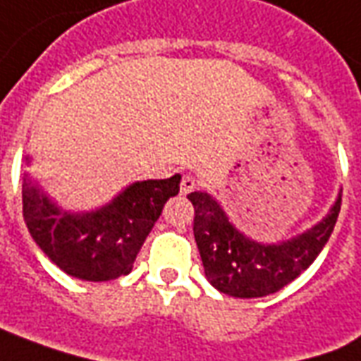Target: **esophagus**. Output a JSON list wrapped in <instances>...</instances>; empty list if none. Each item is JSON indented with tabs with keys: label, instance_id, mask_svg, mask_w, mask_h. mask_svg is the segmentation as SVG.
<instances>
[{
	"label": "esophagus",
	"instance_id": "1",
	"mask_svg": "<svg viewBox=\"0 0 361 361\" xmlns=\"http://www.w3.org/2000/svg\"><path fill=\"white\" fill-rule=\"evenodd\" d=\"M196 188V178L190 175L183 176V180H180V194L186 196V194H190Z\"/></svg>",
	"mask_w": 361,
	"mask_h": 361
}]
</instances>
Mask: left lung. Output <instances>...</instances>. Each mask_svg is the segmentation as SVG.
<instances>
[{"instance_id":"1","label":"left lung","mask_w":361,"mask_h":361,"mask_svg":"<svg viewBox=\"0 0 361 361\" xmlns=\"http://www.w3.org/2000/svg\"><path fill=\"white\" fill-rule=\"evenodd\" d=\"M188 200L208 282L231 298L250 299L276 293L313 264L334 229L342 192L319 224L280 243H258L241 233L212 194L196 190Z\"/></svg>"}]
</instances>
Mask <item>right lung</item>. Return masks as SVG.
Listing matches in <instances>:
<instances>
[{"label": "right lung", "mask_w": 361, "mask_h": 361, "mask_svg": "<svg viewBox=\"0 0 361 361\" xmlns=\"http://www.w3.org/2000/svg\"><path fill=\"white\" fill-rule=\"evenodd\" d=\"M178 185L180 175L137 180L101 208L70 212L25 175L23 217L30 237L60 270L87 282H109L132 272L145 237L165 202L178 194Z\"/></svg>", "instance_id": "right-lung-1"}]
</instances>
